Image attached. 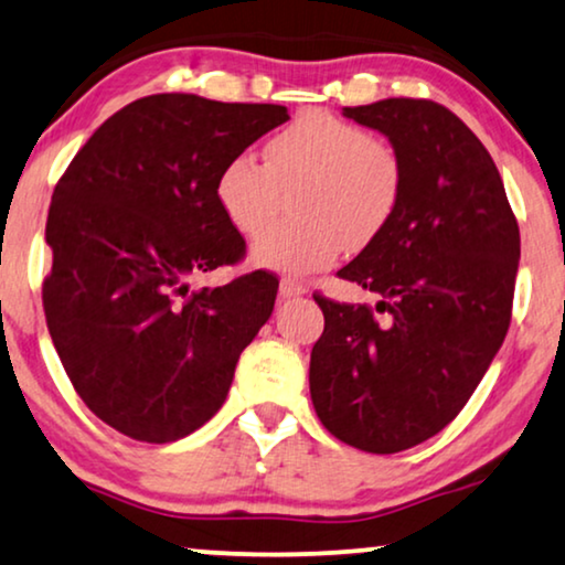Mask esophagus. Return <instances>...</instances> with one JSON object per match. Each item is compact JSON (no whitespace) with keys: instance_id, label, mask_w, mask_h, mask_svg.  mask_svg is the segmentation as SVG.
Returning <instances> with one entry per match:
<instances>
[{"instance_id":"esophagus-1","label":"esophagus","mask_w":565,"mask_h":565,"mask_svg":"<svg viewBox=\"0 0 565 565\" xmlns=\"http://www.w3.org/2000/svg\"><path fill=\"white\" fill-rule=\"evenodd\" d=\"M308 288L303 282H298L296 277H282L280 280V296L282 298H296V296H306Z\"/></svg>"}]
</instances>
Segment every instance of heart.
<instances>
[{"instance_id":"heart-1","label":"heart","mask_w":565,"mask_h":565,"mask_svg":"<svg viewBox=\"0 0 565 565\" xmlns=\"http://www.w3.org/2000/svg\"><path fill=\"white\" fill-rule=\"evenodd\" d=\"M404 192V164L388 141L323 110L298 115L265 143V161L236 153L218 177V203L231 226L259 236L254 262L288 275L316 273L342 249H362L388 228Z\"/></svg>"}]
</instances>
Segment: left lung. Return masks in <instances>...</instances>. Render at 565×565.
<instances>
[{
	"mask_svg": "<svg viewBox=\"0 0 565 565\" xmlns=\"http://www.w3.org/2000/svg\"><path fill=\"white\" fill-rule=\"evenodd\" d=\"M342 113L388 138L404 192L388 228L339 269L377 292V306L313 296L323 334L308 383L331 435L391 455L445 429L497 358L512 321L520 226L491 153L447 107L391 97Z\"/></svg>",
	"mask_w": 565,
	"mask_h": 565,
	"instance_id": "left-lung-1",
	"label": "left lung"
}]
</instances>
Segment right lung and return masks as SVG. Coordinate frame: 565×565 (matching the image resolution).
<instances>
[{
	"label": "right lung",
	"instance_id": "1",
	"mask_svg": "<svg viewBox=\"0 0 565 565\" xmlns=\"http://www.w3.org/2000/svg\"><path fill=\"white\" fill-rule=\"evenodd\" d=\"M285 120L282 105L184 92L136 99L92 134L53 190L45 323L76 393L120 435L164 445L203 427L273 313L275 275L192 292L190 277L242 259L218 177Z\"/></svg>",
	"mask_w": 565,
	"mask_h": 565
}]
</instances>
